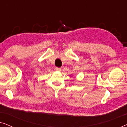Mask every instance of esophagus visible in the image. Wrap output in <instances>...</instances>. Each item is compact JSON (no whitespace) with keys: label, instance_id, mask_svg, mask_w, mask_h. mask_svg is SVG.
Segmentation results:
<instances>
[{"label":"esophagus","instance_id":"esophagus-1","mask_svg":"<svg viewBox=\"0 0 127 127\" xmlns=\"http://www.w3.org/2000/svg\"><path fill=\"white\" fill-rule=\"evenodd\" d=\"M55 69H56V70H57V71H61V67H55Z\"/></svg>","mask_w":127,"mask_h":127}]
</instances>
